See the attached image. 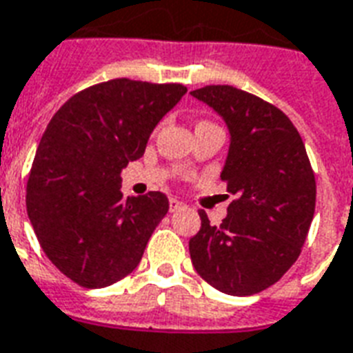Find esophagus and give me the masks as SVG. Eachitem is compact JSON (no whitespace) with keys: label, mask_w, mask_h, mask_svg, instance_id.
<instances>
[{"label":"esophagus","mask_w":353,"mask_h":353,"mask_svg":"<svg viewBox=\"0 0 353 353\" xmlns=\"http://www.w3.org/2000/svg\"><path fill=\"white\" fill-rule=\"evenodd\" d=\"M183 207V201L176 200V198H170V212L177 211V209H181Z\"/></svg>","instance_id":"obj_1"}]
</instances>
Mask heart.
<instances>
[{"label": "heart", "mask_w": 353, "mask_h": 353, "mask_svg": "<svg viewBox=\"0 0 353 353\" xmlns=\"http://www.w3.org/2000/svg\"><path fill=\"white\" fill-rule=\"evenodd\" d=\"M200 123H205V122H200Z\"/></svg>", "instance_id": "heart-1"}]
</instances>
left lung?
<instances>
[{
    "mask_svg": "<svg viewBox=\"0 0 353 353\" xmlns=\"http://www.w3.org/2000/svg\"><path fill=\"white\" fill-rule=\"evenodd\" d=\"M192 96L222 114L231 144L220 179L235 200L222 224L200 211L188 242L196 272L220 292L257 294L283 278L302 254L316 203V181L294 123L276 105L230 85Z\"/></svg>",
    "mask_w": 353,
    "mask_h": 353,
    "instance_id": "1",
    "label": "left lung"
}]
</instances>
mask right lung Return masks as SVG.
Instances as JSON below:
<instances>
[{
	"label": "right lung",
	"mask_w": 353,
	"mask_h": 353,
	"mask_svg": "<svg viewBox=\"0 0 353 353\" xmlns=\"http://www.w3.org/2000/svg\"><path fill=\"white\" fill-rule=\"evenodd\" d=\"M185 92L181 83L118 77L74 94L48 123L27 179V216L74 283L109 287L141 263L168 198L152 190L123 200L120 172Z\"/></svg>",
	"instance_id": "1"
}]
</instances>
